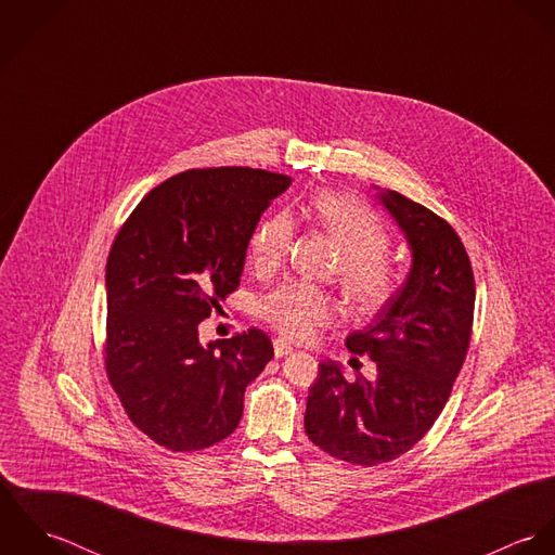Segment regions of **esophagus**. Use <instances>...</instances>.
<instances>
[{"label": "esophagus", "instance_id": "esophagus-1", "mask_svg": "<svg viewBox=\"0 0 555 555\" xmlns=\"http://www.w3.org/2000/svg\"><path fill=\"white\" fill-rule=\"evenodd\" d=\"M273 352H275L278 359H282V357L293 352V346L286 339H273Z\"/></svg>", "mask_w": 555, "mask_h": 555}]
</instances>
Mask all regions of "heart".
<instances>
[{
	"instance_id": "1",
	"label": "heart",
	"mask_w": 555,
	"mask_h": 555,
	"mask_svg": "<svg viewBox=\"0 0 555 555\" xmlns=\"http://www.w3.org/2000/svg\"><path fill=\"white\" fill-rule=\"evenodd\" d=\"M308 220L337 247V280L348 304L372 314L385 308L399 286V269L387 254L391 233L363 203L337 192H320L308 207ZM295 224L286 214L262 220L247 243L249 264L260 278L278 273L293 247ZM339 314L335 297L306 282H284L260 304V317L286 339L304 341Z\"/></svg>"
}]
</instances>
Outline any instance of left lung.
<instances>
[{
    "label": "left lung",
    "mask_w": 555,
    "mask_h": 555,
    "mask_svg": "<svg viewBox=\"0 0 555 555\" xmlns=\"http://www.w3.org/2000/svg\"><path fill=\"white\" fill-rule=\"evenodd\" d=\"M412 249L405 284L363 331L348 335L354 354L378 370L374 383H348L337 363H320L306 408L308 438L335 460L378 466L408 453L436 423L464 365L475 273L453 227L427 207L380 192Z\"/></svg>",
    "instance_id": "obj_1"
}]
</instances>
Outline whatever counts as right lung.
Instances as JSON below:
<instances>
[{"label": "right lung", "mask_w": 555, "mask_h": 555, "mask_svg": "<svg viewBox=\"0 0 555 555\" xmlns=\"http://www.w3.org/2000/svg\"><path fill=\"white\" fill-rule=\"evenodd\" d=\"M291 183L262 168H192L154 188L113 241L106 376L128 418L168 451L231 436L245 387L273 357L260 328L203 346L198 326L237 291L249 237Z\"/></svg>", "instance_id": "add662e5"}]
</instances>
